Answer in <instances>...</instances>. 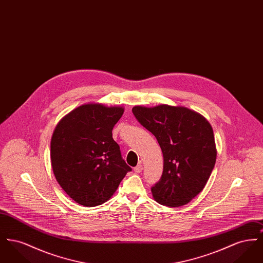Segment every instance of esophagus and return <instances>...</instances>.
Wrapping results in <instances>:
<instances>
[{
    "instance_id": "1",
    "label": "esophagus",
    "mask_w": 263,
    "mask_h": 263,
    "mask_svg": "<svg viewBox=\"0 0 263 263\" xmlns=\"http://www.w3.org/2000/svg\"><path fill=\"white\" fill-rule=\"evenodd\" d=\"M142 171H143V165H142L141 163H139L138 165H136V166L134 167V172H135V173H137V174L141 173Z\"/></svg>"
}]
</instances>
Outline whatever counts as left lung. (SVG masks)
I'll return each mask as SVG.
<instances>
[{
	"mask_svg": "<svg viewBox=\"0 0 263 263\" xmlns=\"http://www.w3.org/2000/svg\"><path fill=\"white\" fill-rule=\"evenodd\" d=\"M132 111L163 152V175L151 189L154 199L168 207L187 204L205 187L216 163L212 126L185 106L136 105Z\"/></svg>",
	"mask_w": 263,
	"mask_h": 263,
	"instance_id": "1",
	"label": "left lung"
}]
</instances>
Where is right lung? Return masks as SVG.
<instances>
[{
  "mask_svg": "<svg viewBox=\"0 0 263 263\" xmlns=\"http://www.w3.org/2000/svg\"><path fill=\"white\" fill-rule=\"evenodd\" d=\"M123 106L89 102L66 114L51 138L56 180L76 203L95 207L111 198L131 167L113 140Z\"/></svg>",
  "mask_w": 263,
  "mask_h": 263,
  "instance_id": "obj_1",
  "label": "right lung"
}]
</instances>
